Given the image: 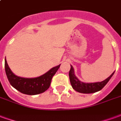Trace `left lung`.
<instances>
[{"label":"left lung","mask_w":121,"mask_h":121,"mask_svg":"<svg viewBox=\"0 0 121 121\" xmlns=\"http://www.w3.org/2000/svg\"><path fill=\"white\" fill-rule=\"evenodd\" d=\"M115 71L110 76L107 78L104 81L98 82H93V83H85L80 81L75 75L74 74V70L73 67L71 65V69L69 71V79H70V82L73 88L75 91L81 93H96L97 91L101 90L104 87L107 83L109 82L111 79L112 76L113 75Z\"/></svg>","instance_id":"obj_1"}]
</instances>
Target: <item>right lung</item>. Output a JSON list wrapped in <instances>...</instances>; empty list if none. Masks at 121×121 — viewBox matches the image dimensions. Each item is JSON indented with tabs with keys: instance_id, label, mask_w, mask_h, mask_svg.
<instances>
[{
	"instance_id": "obj_1",
	"label": "right lung",
	"mask_w": 121,
	"mask_h": 121,
	"mask_svg": "<svg viewBox=\"0 0 121 121\" xmlns=\"http://www.w3.org/2000/svg\"><path fill=\"white\" fill-rule=\"evenodd\" d=\"M60 65L54 67L46 73L36 78H22L16 76L11 71L5 58V71L10 84L17 91L29 95H38L47 90L53 76L60 68Z\"/></svg>"
}]
</instances>
